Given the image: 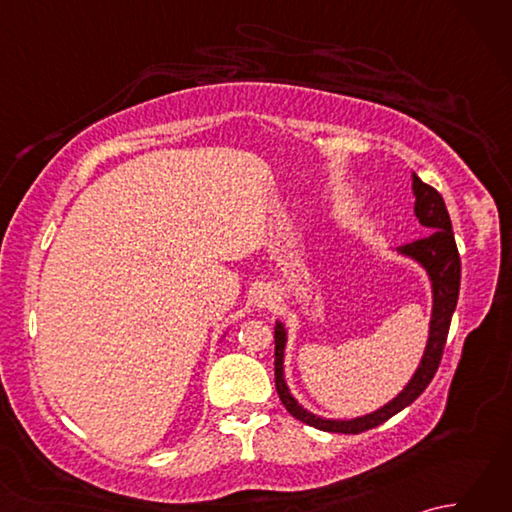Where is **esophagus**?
<instances>
[{
	"label": "esophagus",
	"mask_w": 512,
	"mask_h": 512,
	"mask_svg": "<svg viewBox=\"0 0 512 512\" xmlns=\"http://www.w3.org/2000/svg\"><path fill=\"white\" fill-rule=\"evenodd\" d=\"M275 301H277V292L270 288V286H262V288L257 290V295H255L257 308H270Z\"/></svg>",
	"instance_id": "obj_1"
}]
</instances>
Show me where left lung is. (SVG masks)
Returning <instances> with one entry per match:
<instances>
[{
  "mask_svg": "<svg viewBox=\"0 0 512 512\" xmlns=\"http://www.w3.org/2000/svg\"><path fill=\"white\" fill-rule=\"evenodd\" d=\"M413 195H416V217L422 226L429 228V235L416 239V242L405 244L398 248V253L416 259L420 266L429 273L431 288H433V312H431V325H429V341L427 350H424L422 361L416 369V374L407 383V387L400 391V394L387 402L385 407L376 409L374 413H367V416L354 418V420H325L314 416L308 409H303L299 402L292 398L290 389L284 378V347H286V328L284 323L275 325V387L279 400L284 402L290 416L297 420L310 424L314 429L321 431H332V433H363L367 429H374L378 424L387 422L391 416H396L398 411L409 407L413 400H416L424 389L429 387L431 378L436 376L444 343H447L449 336V325L451 317L458 306V295H460V253L458 246H455L453 228H451V217L447 211V204H444L442 195L424 184L416 173H413Z\"/></svg>",
  "mask_w": 512,
  "mask_h": 512,
  "instance_id": "obj_1",
  "label": "left lung"
}]
</instances>
